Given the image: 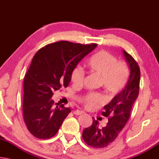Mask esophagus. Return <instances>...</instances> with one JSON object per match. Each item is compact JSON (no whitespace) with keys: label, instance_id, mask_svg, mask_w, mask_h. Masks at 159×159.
<instances>
[{"label":"esophagus","instance_id":"1","mask_svg":"<svg viewBox=\"0 0 159 159\" xmlns=\"http://www.w3.org/2000/svg\"><path fill=\"white\" fill-rule=\"evenodd\" d=\"M74 114L75 115H80L84 114V111H80V110H76V111H74Z\"/></svg>","mask_w":159,"mask_h":159}]
</instances>
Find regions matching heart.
Listing matches in <instances>:
<instances>
[{
    "instance_id": "1",
    "label": "heart",
    "mask_w": 159,
    "mask_h": 159,
    "mask_svg": "<svg viewBox=\"0 0 159 159\" xmlns=\"http://www.w3.org/2000/svg\"><path fill=\"white\" fill-rule=\"evenodd\" d=\"M88 66L93 73L102 77L103 87L111 93H118L126 85L129 77V69L125 62L118 61L114 55L102 50L90 59ZM71 80L76 86H80L84 79V71L77 66L72 70ZM81 102L88 108H92L102 102V96L98 93H90L83 96Z\"/></svg>"
}]
</instances>
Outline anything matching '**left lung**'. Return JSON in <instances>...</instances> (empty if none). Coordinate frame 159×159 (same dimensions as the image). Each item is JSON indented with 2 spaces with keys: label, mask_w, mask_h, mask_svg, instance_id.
I'll use <instances>...</instances> for the list:
<instances>
[{
  "label": "left lung",
  "mask_w": 159,
  "mask_h": 159,
  "mask_svg": "<svg viewBox=\"0 0 159 159\" xmlns=\"http://www.w3.org/2000/svg\"><path fill=\"white\" fill-rule=\"evenodd\" d=\"M125 60L130 70V76L124 89L104 107V116L109 117L105 127L99 128V122L93 118V124L83 131L82 137L86 144L94 148H104L114 142L130 118L134 102L139 95L140 70L137 61L125 50Z\"/></svg>",
  "instance_id": "8db88e82"
}]
</instances>
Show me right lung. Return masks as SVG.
Instances as JSON below:
<instances>
[{"label":"right lung","mask_w":159,"mask_h":159,"mask_svg":"<svg viewBox=\"0 0 159 159\" xmlns=\"http://www.w3.org/2000/svg\"><path fill=\"white\" fill-rule=\"evenodd\" d=\"M97 46L61 41L34 55L24 80L23 116L36 138L49 139L57 133L71 109L54 102L53 91L68 86L72 70Z\"/></svg>","instance_id":"1"}]
</instances>
